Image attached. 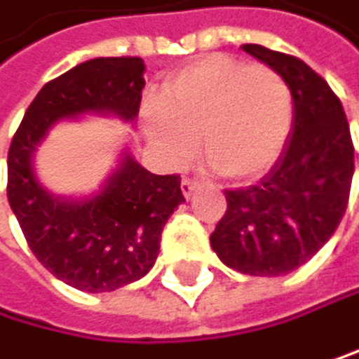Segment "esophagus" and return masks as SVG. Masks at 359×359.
I'll return each mask as SVG.
<instances>
[{
  "label": "esophagus",
  "instance_id": "esophagus-1",
  "mask_svg": "<svg viewBox=\"0 0 359 359\" xmlns=\"http://www.w3.org/2000/svg\"><path fill=\"white\" fill-rule=\"evenodd\" d=\"M196 187H198V181H194V178H183V181H181V189H183L185 198H189Z\"/></svg>",
  "mask_w": 359,
  "mask_h": 359
}]
</instances>
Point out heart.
Wrapping results in <instances>:
<instances>
[{
	"mask_svg": "<svg viewBox=\"0 0 359 359\" xmlns=\"http://www.w3.org/2000/svg\"><path fill=\"white\" fill-rule=\"evenodd\" d=\"M294 121L285 78L266 65L226 54L201 58L174 74L148 133L172 163H185L203 135L205 156L229 181H257L279 161Z\"/></svg>",
	"mask_w": 359,
	"mask_h": 359,
	"instance_id": "obj_1",
	"label": "heart"
}]
</instances>
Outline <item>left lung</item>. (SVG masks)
<instances>
[{
	"mask_svg": "<svg viewBox=\"0 0 359 359\" xmlns=\"http://www.w3.org/2000/svg\"><path fill=\"white\" fill-rule=\"evenodd\" d=\"M244 52L279 72L294 97V121L279 161L257 185L226 189L211 248L250 277L297 270L329 242L346 211L353 141L342 102L301 58L246 43Z\"/></svg>",
	"mask_w": 359,
	"mask_h": 359,
	"instance_id": "obj_1",
	"label": "left lung"
}]
</instances>
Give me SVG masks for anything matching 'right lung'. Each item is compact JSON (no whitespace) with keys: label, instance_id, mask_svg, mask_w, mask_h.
<instances>
[{"label":"right lung","instance_id":"add662e5","mask_svg":"<svg viewBox=\"0 0 359 359\" xmlns=\"http://www.w3.org/2000/svg\"><path fill=\"white\" fill-rule=\"evenodd\" d=\"M144 72L137 56L76 65L39 91L8 150V203L27 246L56 279L82 292H111L148 275L168 218L185 203L181 176H156L124 152L95 196L67 201L36 181L32 156L60 119L113 113L133 121Z\"/></svg>","mask_w":359,"mask_h":359}]
</instances>
